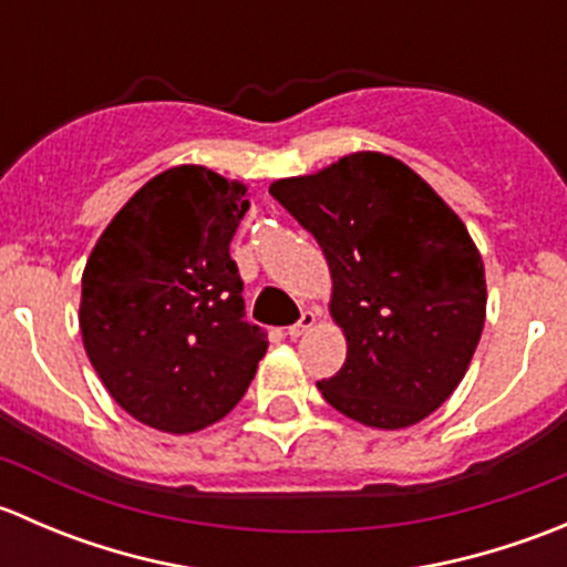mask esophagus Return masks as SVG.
Masks as SVG:
<instances>
[{
  "instance_id": "obj_1",
  "label": "esophagus",
  "mask_w": 567,
  "mask_h": 567,
  "mask_svg": "<svg viewBox=\"0 0 567 567\" xmlns=\"http://www.w3.org/2000/svg\"><path fill=\"white\" fill-rule=\"evenodd\" d=\"M316 323H318V316H316V312H312V310H305V312H301V318L296 320L293 326H288V334L293 337V340H296V337L307 334V331H310L312 326H316Z\"/></svg>"
}]
</instances>
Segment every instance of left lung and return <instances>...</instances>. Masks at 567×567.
<instances>
[{
    "label": "left lung",
    "mask_w": 567,
    "mask_h": 567,
    "mask_svg": "<svg viewBox=\"0 0 567 567\" xmlns=\"http://www.w3.org/2000/svg\"><path fill=\"white\" fill-rule=\"evenodd\" d=\"M316 236L346 364L318 390L379 431L416 425L466 375L485 326V266L461 216L409 164L379 151L268 186Z\"/></svg>",
    "instance_id": "8db88e82"
}]
</instances>
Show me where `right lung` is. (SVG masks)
Segmentation results:
<instances>
[{
  "label": "right lung",
  "mask_w": 567,
  "mask_h": 567,
  "mask_svg": "<svg viewBox=\"0 0 567 567\" xmlns=\"http://www.w3.org/2000/svg\"><path fill=\"white\" fill-rule=\"evenodd\" d=\"M247 183L177 164L114 214L82 274L79 329L99 379L142 425L186 436L230 414L268 342L244 320L230 241Z\"/></svg>",
  "instance_id": "right-lung-1"
}]
</instances>
